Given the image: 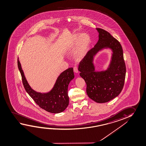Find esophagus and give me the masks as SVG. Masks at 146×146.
<instances>
[{
    "label": "esophagus",
    "mask_w": 146,
    "mask_h": 146,
    "mask_svg": "<svg viewBox=\"0 0 146 146\" xmlns=\"http://www.w3.org/2000/svg\"><path fill=\"white\" fill-rule=\"evenodd\" d=\"M74 72H76V73H78V72H79L78 68V67H76V66H74Z\"/></svg>",
    "instance_id": "esophagus-1"
}]
</instances>
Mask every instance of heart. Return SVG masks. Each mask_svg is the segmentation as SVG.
Here are the masks:
<instances>
[{"label": "heart", "instance_id": "obj_1", "mask_svg": "<svg viewBox=\"0 0 146 146\" xmlns=\"http://www.w3.org/2000/svg\"><path fill=\"white\" fill-rule=\"evenodd\" d=\"M91 38L87 33L76 35L74 36L67 44L66 50L67 52H72L76 48L75 58L77 60H81L88 52L90 45Z\"/></svg>", "mask_w": 146, "mask_h": 146}]
</instances>
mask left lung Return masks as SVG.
Returning a JSON list of instances; mask_svg holds the SVG:
<instances>
[{
  "label": "left lung",
  "instance_id": "obj_1",
  "mask_svg": "<svg viewBox=\"0 0 146 146\" xmlns=\"http://www.w3.org/2000/svg\"><path fill=\"white\" fill-rule=\"evenodd\" d=\"M96 29L99 33L98 41L80 61L78 70L86 82L89 97L97 103H104L117 97L122 90L126 66L120 42L104 29ZM108 47L113 51L109 67L105 71L96 72L92 63L93 57L98 51Z\"/></svg>",
  "mask_w": 146,
  "mask_h": 146
}]
</instances>
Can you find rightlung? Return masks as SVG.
Here are the masks:
<instances>
[{"mask_svg": "<svg viewBox=\"0 0 146 146\" xmlns=\"http://www.w3.org/2000/svg\"><path fill=\"white\" fill-rule=\"evenodd\" d=\"M17 61L24 87L35 103L40 108L50 113H57L64 111L69 104L67 91L70 82L74 78L73 68H69L60 74L51 91L41 93L35 91L30 87L24 76L18 59Z\"/></svg>", "mask_w": 146, "mask_h": 146, "instance_id": "right-lung-1", "label": "right lung"}]
</instances>
